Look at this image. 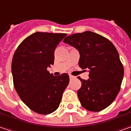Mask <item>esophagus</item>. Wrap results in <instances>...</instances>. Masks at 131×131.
I'll return each mask as SVG.
<instances>
[{
    "instance_id": "esophagus-1",
    "label": "esophagus",
    "mask_w": 131,
    "mask_h": 131,
    "mask_svg": "<svg viewBox=\"0 0 131 131\" xmlns=\"http://www.w3.org/2000/svg\"><path fill=\"white\" fill-rule=\"evenodd\" d=\"M73 77H73L72 75H69V79H72Z\"/></svg>"
}]
</instances>
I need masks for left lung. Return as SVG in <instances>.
<instances>
[{
    "mask_svg": "<svg viewBox=\"0 0 131 131\" xmlns=\"http://www.w3.org/2000/svg\"><path fill=\"white\" fill-rule=\"evenodd\" d=\"M64 42L78 49L79 66L89 69V79L80 77L77 91L81 105L90 111L105 109L121 90L124 69L116 48L110 40L94 32L84 31L67 36Z\"/></svg>",
    "mask_w": 131,
    "mask_h": 131,
    "instance_id": "left-lung-1",
    "label": "left lung"
}]
</instances>
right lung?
Returning a JSON list of instances; mask_svg holds the SVG:
<instances>
[{
    "mask_svg": "<svg viewBox=\"0 0 131 131\" xmlns=\"http://www.w3.org/2000/svg\"><path fill=\"white\" fill-rule=\"evenodd\" d=\"M67 34L36 32L26 38L13 54L14 88L27 106L39 114L54 112L69 84L67 73L55 77L47 70L54 64V50Z\"/></svg>",
    "mask_w": 131,
    "mask_h": 131,
    "instance_id": "add662e5",
    "label": "right lung"
}]
</instances>
